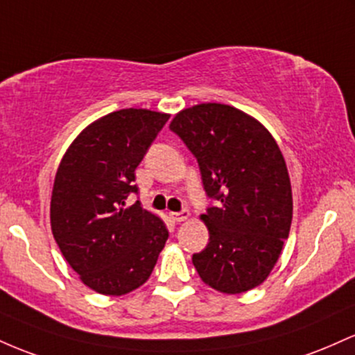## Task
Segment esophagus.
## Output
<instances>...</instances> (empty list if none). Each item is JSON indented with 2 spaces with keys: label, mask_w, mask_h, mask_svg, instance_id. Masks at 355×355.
<instances>
[{
  "label": "esophagus",
  "mask_w": 355,
  "mask_h": 355,
  "mask_svg": "<svg viewBox=\"0 0 355 355\" xmlns=\"http://www.w3.org/2000/svg\"><path fill=\"white\" fill-rule=\"evenodd\" d=\"M189 216H191V213H189L188 209H182V211H179V213H169L171 220L176 221V223H181V221L189 220Z\"/></svg>",
  "instance_id": "obj_1"
}]
</instances>
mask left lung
<instances>
[{"instance_id": "left-lung-1", "label": "left lung", "mask_w": 355, "mask_h": 355, "mask_svg": "<svg viewBox=\"0 0 355 355\" xmlns=\"http://www.w3.org/2000/svg\"><path fill=\"white\" fill-rule=\"evenodd\" d=\"M169 129L198 159L202 186L216 205L201 214L209 243L193 254L201 280L221 293L263 284L292 225L293 201L284 154L263 124L225 103H198Z\"/></svg>"}]
</instances>
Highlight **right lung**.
I'll return each instance as SVG.
<instances>
[{
    "instance_id": "1",
    "label": "right lung",
    "mask_w": 355,
    "mask_h": 355,
    "mask_svg": "<svg viewBox=\"0 0 355 355\" xmlns=\"http://www.w3.org/2000/svg\"><path fill=\"white\" fill-rule=\"evenodd\" d=\"M169 114L122 109L87 125L62 157L50 202L51 233L89 288L121 297L144 285L164 248L167 228L141 202L135 167Z\"/></svg>"
}]
</instances>
